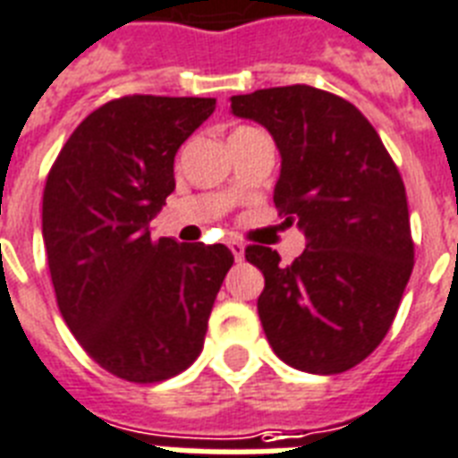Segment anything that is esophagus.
Here are the masks:
<instances>
[{
  "label": "esophagus",
  "mask_w": 458,
  "mask_h": 458,
  "mask_svg": "<svg viewBox=\"0 0 458 458\" xmlns=\"http://www.w3.org/2000/svg\"><path fill=\"white\" fill-rule=\"evenodd\" d=\"M226 246H229V250L233 252V258L243 259V243H241V241H229Z\"/></svg>",
  "instance_id": "esophagus-1"
}]
</instances>
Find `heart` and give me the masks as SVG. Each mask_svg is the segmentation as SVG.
<instances>
[{
	"instance_id": "b5f03b06",
	"label": "heart",
	"mask_w": 458,
	"mask_h": 458,
	"mask_svg": "<svg viewBox=\"0 0 458 458\" xmlns=\"http://www.w3.org/2000/svg\"><path fill=\"white\" fill-rule=\"evenodd\" d=\"M250 131H258L255 127H236L232 137H241V134H250Z\"/></svg>"
}]
</instances>
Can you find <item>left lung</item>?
I'll return each mask as SVG.
<instances>
[{
	"instance_id": "obj_1",
	"label": "left lung",
	"mask_w": 458,
	"mask_h": 458,
	"mask_svg": "<svg viewBox=\"0 0 458 458\" xmlns=\"http://www.w3.org/2000/svg\"><path fill=\"white\" fill-rule=\"evenodd\" d=\"M281 153L274 206L305 232V252L248 246L265 274L258 312L279 360L307 374H343L380 345L414 269L402 174L357 106L310 84L232 97Z\"/></svg>"
}]
</instances>
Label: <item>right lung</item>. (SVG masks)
Returning a JSON list of instances; mask_svg holds the SVG:
<instances>
[{"instance_id":"right-lung-1","label":"right lung","mask_w":458,"mask_h":458,"mask_svg":"<svg viewBox=\"0 0 458 458\" xmlns=\"http://www.w3.org/2000/svg\"><path fill=\"white\" fill-rule=\"evenodd\" d=\"M215 98L131 94L75 127L42 196V236L61 317L108 374L158 383L203 350L233 255L222 243L153 239L174 191V156Z\"/></svg>"}]
</instances>
